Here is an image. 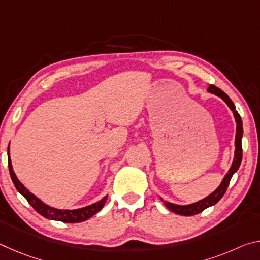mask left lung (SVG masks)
Returning <instances> with one entry per match:
<instances>
[{
  "instance_id": "left-lung-1",
  "label": "left lung",
  "mask_w": 260,
  "mask_h": 260,
  "mask_svg": "<svg viewBox=\"0 0 260 260\" xmlns=\"http://www.w3.org/2000/svg\"><path fill=\"white\" fill-rule=\"evenodd\" d=\"M208 90L210 93H212L214 95L221 98L225 102L228 104V107L231 108V110L234 112V117L236 120V136H235V156H234V160H233V164L231 166L228 173L225 175L222 182L220 186L215 189V190L209 195L205 199L201 200L200 202H196L193 204H189V205H177L173 203H169V202H164V204L166 205V208L172 211V212L180 214V215H195L197 213L202 212L205 209H208L209 206H212L214 204H217L220 201V199L225 195V192L227 190L228 184H230L231 179L233 177L239 167L241 165V160H242V135H243V127H242V119L239 112L236 111L234 103L232 102V100L228 98L226 93H223L221 89H219L218 87H215L213 85H210L208 88Z\"/></svg>"
}]
</instances>
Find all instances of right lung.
Masks as SVG:
<instances>
[{"instance_id":"add662e5","label":"right lung","mask_w":260,"mask_h":260,"mask_svg":"<svg viewBox=\"0 0 260 260\" xmlns=\"http://www.w3.org/2000/svg\"><path fill=\"white\" fill-rule=\"evenodd\" d=\"M8 166H9V172H10L12 182H14L17 190H18L21 195L27 200L28 203L33 206V209L37 211L38 213H40L42 217H45L47 219L58 220V221L69 222V223L85 221V220L93 217L95 213H98L99 211L102 210L103 205L105 204V202H107L108 196H105L103 200H101L100 202H98V203L88 205L86 208H82V209L58 210V209L51 208V206H48L47 204L43 203V202H41L38 197H35L33 193H30L27 189H26L23 184L19 182V180L17 179L14 170H12L10 155H9V148H8Z\"/></svg>"}]
</instances>
